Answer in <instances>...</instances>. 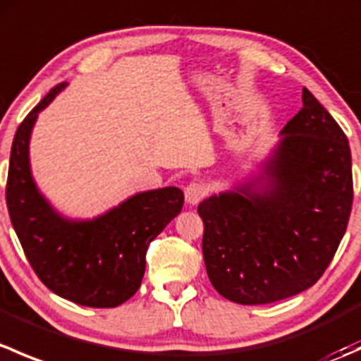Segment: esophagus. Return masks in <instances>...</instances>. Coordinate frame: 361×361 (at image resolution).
<instances>
[{
  "mask_svg": "<svg viewBox=\"0 0 361 361\" xmlns=\"http://www.w3.org/2000/svg\"><path fill=\"white\" fill-rule=\"evenodd\" d=\"M206 195H207V187L204 183H197V181H194V183L187 185V188H185V199H187V202L192 204V206L201 202Z\"/></svg>",
  "mask_w": 361,
  "mask_h": 361,
  "instance_id": "obj_1",
  "label": "esophagus"
}]
</instances>
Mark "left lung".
<instances>
[{
	"instance_id": "8db88e82",
	"label": "left lung",
	"mask_w": 361,
	"mask_h": 361,
	"mask_svg": "<svg viewBox=\"0 0 361 361\" xmlns=\"http://www.w3.org/2000/svg\"><path fill=\"white\" fill-rule=\"evenodd\" d=\"M279 136L257 169L197 207L207 278L235 304H271L311 288L348 227V137L307 89Z\"/></svg>"
}]
</instances>
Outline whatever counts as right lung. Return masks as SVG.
Instances as JSON below:
<instances>
[{
	"label": "right lung",
	"mask_w": 361,
	"mask_h": 361,
	"mask_svg": "<svg viewBox=\"0 0 361 361\" xmlns=\"http://www.w3.org/2000/svg\"><path fill=\"white\" fill-rule=\"evenodd\" d=\"M68 83L54 87L24 118L10 152L6 206L13 231L43 285L87 307H116L137 292L148 245L183 207L178 187L137 192L94 218H68L39 192L29 141L39 111Z\"/></svg>",
	"instance_id": "obj_1"
}]
</instances>
